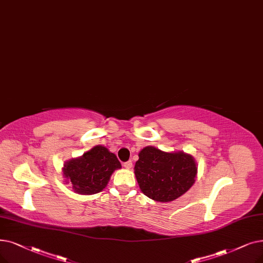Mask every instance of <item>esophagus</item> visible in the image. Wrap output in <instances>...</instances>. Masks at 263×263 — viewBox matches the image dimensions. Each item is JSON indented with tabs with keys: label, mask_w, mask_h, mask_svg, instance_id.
I'll return each mask as SVG.
<instances>
[{
	"label": "esophagus",
	"mask_w": 263,
	"mask_h": 263,
	"mask_svg": "<svg viewBox=\"0 0 263 263\" xmlns=\"http://www.w3.org/2000/svg\"><path fill=\"white\" fill-rule=\"evenodd\" d=\"M123 166L125 167V168H131L132 167V161H127V162H124L123 163Z\"/></svg>",
	"instance_id": "1"
}]
</instances>
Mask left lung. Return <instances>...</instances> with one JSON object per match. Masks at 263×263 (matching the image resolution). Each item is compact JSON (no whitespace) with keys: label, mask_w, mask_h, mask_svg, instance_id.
<instances>
[{"label":"left lung","mask_w":263,"mask_h":263,"mask_svg":"<svg viewBox=\"0 0 263 263\" xmlns=\"http://www.w3.org/2000/svg\"><path fill=\"white\" fill-rule=\"evenodd\" d=\"M134 174L145 196L157 202H171L195 184L198 165L190 154L146 146L139 153Z\"/></svg>","instance_id":"left-lung-1"}]
</instances>
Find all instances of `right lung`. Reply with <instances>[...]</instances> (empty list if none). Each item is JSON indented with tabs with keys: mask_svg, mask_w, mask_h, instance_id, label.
<instances>
[{
	"mask_svg": "<svg viewBox=\"0 0 263 263\" xmlns=\"http://www.w3.org/2000/svg\"><path fill=\"white\" fill-rule=\"evenodd\" d=\"M121 164L115 154L105 146L97 145L83 156L67 160L62 173L65 184H70L78 195H95L103 190Z\"/></svg>",
	"mask_w": 263,
	"mask_h": 263,
	"instance_id": "right-lung-1",
	"label": "right lung"
}]
</instances>
